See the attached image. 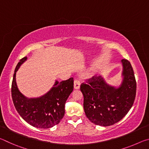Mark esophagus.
Listing matches in <instances>:
<instances>
[{
	"mask_svg": "<svg viewBox=\"0 0 149 149\" xmlns=\"http://www.w3.org/2000/svg\"><path fill=\"white\" fill-rule=\"evenodd\" d=\"M80 88V81L79 80L75 79L74 81V89H79Z\"/></svg>",
	"mask_w": 149,
	"mask_h": 149,
	"instance_id": "esophagus-1",
	"label": "esophagus"
}]
</instances>
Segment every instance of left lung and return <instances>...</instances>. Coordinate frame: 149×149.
Segmentation results:
<instances>
[{
	"instance_id": "8db88e82",
	"label": "left lung",
	"mask_w": 149,
	"mask_h": 149,
	"mask_svg": "<svg viewBox=\"0 0 149 149\" xmlns=\"http://www.w3.org/2000/svg\"><path fill=\"white\" fill-rule=\"evenodd\" d=\"M122 81L119 87L108 84L102 75L81 85L85 115L91 122L109 126L120 121L132 107L136 95V81L130 62L121 60Z\"/></svg>"
}]
</instances>
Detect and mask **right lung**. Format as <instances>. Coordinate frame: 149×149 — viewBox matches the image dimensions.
Listing matches in <instances>:
<instances>
[{
    "mask_svg": "<svg viewBox=\"0 0 149 149\" xmlns=\"http://www.w3.org/2000/svg\"><path fill=\"white\" fill-rule=\"evenodd\" d=\"M27 56L20 60L15 69L12 84V97L17 112L23 119L35 127L47 129L59 123L65 114V103L74 89L72 77L58 82L41 97L27 98L19 91L16 75Z\"/></svg>",
    "mask_w": 149,
    "mask_h": 149,
    "instance_id": "right-lung-1",
    "label": "right lung"
}]
</instances>
